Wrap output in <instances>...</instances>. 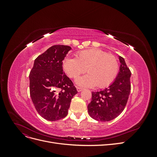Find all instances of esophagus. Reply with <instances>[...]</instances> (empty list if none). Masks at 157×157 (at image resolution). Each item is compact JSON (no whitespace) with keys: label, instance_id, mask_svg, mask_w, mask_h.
Returning a JSON list of instances; mask_svg holds the SVG:
<instances>
[{"label":"esophagus","instance_id":"esophagus-1","mask_svg":"<svg viewBox=\"0 0 157 157\" xmlns=\"http://www.w3.org/2000/svg\"><path fill=\"white\" fill-rule=\"evenodd\" d=\"M77 91H78V92H81L82 90H83V88H80V87H77Z\"/></svg>","mask_w":157,"mask_h":157}]
</instances>
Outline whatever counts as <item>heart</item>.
<instances>
[{
    "label": "heart",
    "instance_id": "obj_1",
    "mask_svg": "<svg viewBox=\"0 0 157 157\" xmlns=\"http://www.w3.org/2000/svg\"><path fill=\"white\" fill-rule=\"evenodd\" d=\"M76 58L66 57L63 60L62 67L70 78H77L87 71L89 74L77 80L82 86L103 88L109 86L115 80L119 69L118 59L115 56L105 51L93 48L76 53Z\"/></svg>",
    "mask_w": 157,
    "mask_h": 157
}]
</instances>
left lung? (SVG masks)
I'll return each instance as SVG.
<instances>
[{
    "mask_svg": "<svg viewBox=\"0 0 157 157\" xmlns=\"http://www.w3.org/2000/svg\"><path fill=\"white\" fill-rule=\"evenodd\" d=\"M120 71L113 83L99 92H92L88 112L94 119L106 122L117 117L124 110L131 90V71L124 59L119 57Z\"/></svg>",
    "mask_w": 157,
    "mask_h": 157,
    "instance_id": "1",
    "label": "left lung"
}]
</instances>
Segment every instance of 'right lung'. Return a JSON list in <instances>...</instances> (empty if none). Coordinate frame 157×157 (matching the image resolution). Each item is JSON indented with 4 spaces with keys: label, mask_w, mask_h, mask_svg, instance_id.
Masks as SVG:
<instances>
[{
    "label": "right lung",
    "mask_w": 157,
    "mask_h": 157,
    "mask_svg": "<svg viewBox=\"0 0 157 157\" xmlns=\"http://www.w3.org/2000/svg\"><path fill=\"white\" fill-rule=\"evenodd\" d=\"M71 49L69 46H51L35 59L29 76L33 105L47 121H56L67 116L71 99L77 94L62 69L63 60Z\"/></svg>",
    "instance_id": "add662e5"
}]
</instances>
